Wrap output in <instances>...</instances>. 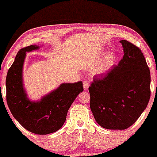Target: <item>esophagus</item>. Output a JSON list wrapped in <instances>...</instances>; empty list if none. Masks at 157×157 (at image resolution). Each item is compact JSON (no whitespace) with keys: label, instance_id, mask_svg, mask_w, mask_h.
Here are the masks:
<instances>
[{"label":"esophagus","instance_id":"obj_1","mask_svg":"<svg viewBox=\"0 0 157 157\" xmlns=\"http://www.w3.org/2000/svg\"><path fill=\"white\" fill-rule=\"evenodd\" d=\"M83 89H84V90H87L89 87V83H88L87 81H83Z\"/></svg>","mask_w":157,"mask_h":157}]
</instances>
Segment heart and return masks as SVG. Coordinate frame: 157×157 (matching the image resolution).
Segmentation results:
<instances>
[{
    "label": "heart",
    "mask_w": 157,
    "mask_h": 157,
    "mask_svg": "<svg viewBox=\"0 0 157 157\" xmlns=\"http://www.w3.org/2000/svg\"><path fill=\"white\" fill-rule=\"evenodd\" d=\"M115 60V56L113 54H109L107 56L106 59L103 60L96 64L94 66V68L91 71V75L92 76H98V75L102 74L105 71V70L113 63V61ZM98 61V57L96 56H91L89 58H86L85 59V64L89 66H92L94 64L96 63V62Z\"/></svg>",
    "instance_id": "1"
}]
</instances>
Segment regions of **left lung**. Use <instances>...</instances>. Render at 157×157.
<instances>
[{"label": "left lung", "mask_w": 157, "mask_h": 157, "mask_svg": "<svg viewBox=\"0 0 157 157\" xmlns=\"http://www.w3.org/2000/svg\"><path fill=\"white\" fill-rule=\"evenodd\" d=\"M124 56L117 66L89 88L90 107L96 122L106 129L124 130L133 125L147 108L151 76L144 54L126 40Z\"/></svg>", "instance_id": "1"}]
</instances>
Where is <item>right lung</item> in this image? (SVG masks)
<instances>
[{
    "label": "right lung",
    "mask_w": 157,
    "mask_h": 157,
    "mask_svg": "<svg viewBox=\"0 0 157 157\" xmlns=\"http://www.w3.org/2000/svg\"><path fill=\"white\" fill-rule=\"evenodd\" d=\"M40 46L31 45L17 53L6 76V101L12 115L23 127L33 134L44 135L63 126L68 109L83 88L81 81L63 83L39 101L30 99L23 85V64L26 53Z\"/></svg>",
    "instance_id": "right-lung-1"
}]
</instances>
